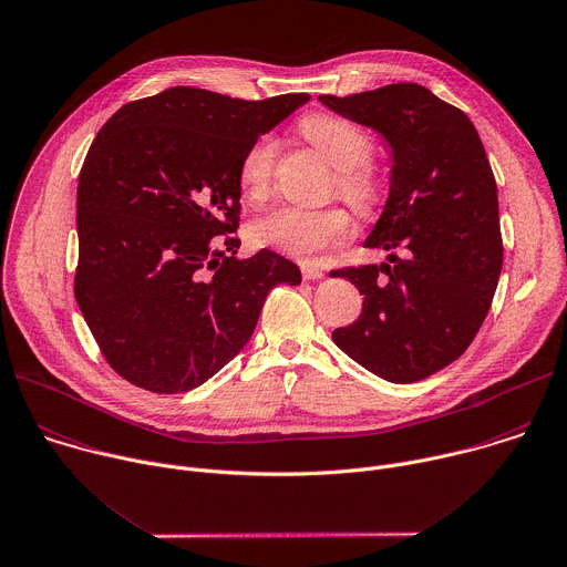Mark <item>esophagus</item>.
<instances>
[{"mask_svg": "<svg viewBox=\"0 0 567 567\" xmlns=\"http://www.w3.org/2000/svg\"><path fill=\"white\" fill-rule=\"evenodd\" d=\"M324 274L320 271V269H316V267H309V265H302V278L305 280H320Z\"/></svg>", "mask_w": 567, "mask_h": 567, "instance_id": "esophagus-1", "label": "esophagus"}]
</instances>
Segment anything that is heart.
<instances>
[{
    "mask_svg": "<svg viewBox=\"0 0 567 567\" xmlns=\"http://www.w3.org/2000/svg\"><path fill=\"white\" fill-rule=\"evenodd\" d=\"M300 131L309 144L336 168L338 192L360 212H369L381 196V186L367 166L373 144L355 124L318 113L309 115ZM278 146L271 137L254 142L240 159L238 184L247 200H262L276 171ZM351 234V216L344 209H305L278 207L251 225V240L258 247L282 251L298 260H313L322 249L344 240Z\"/></svg>",
    "mask_w": 567,
    "mask_h": 567,
    "instance_id": "b5f03b06",
    "label": "heart"
}]
</instances>
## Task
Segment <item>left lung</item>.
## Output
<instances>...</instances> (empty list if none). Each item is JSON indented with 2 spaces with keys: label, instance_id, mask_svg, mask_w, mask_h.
<instances>
[{
  "label": "left lung",
  "instance_id": "obj_1",
  "mask_svg": "<svg viewBox=\"0 0 567 567\" xmlns=\"http://www.w3.org/2000/svg\"><path fill=\"white\" fill-rule=\"evenodd\" d=\"M318 100L385 140L390 194L364 247L405 254H392V267L329 274L364 296L358 320L331 338L390 383L423 381L470 347L498 285V198L483 142L463 111L421 84Z\"/></svg>",
  "mask_w": 567,
  "mask_h": 567
}]
</instances>
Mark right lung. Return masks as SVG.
<instances>
[{
	"mask_svg": "<svg viewBox=\"0 0 567 567\" xmlns=\"http://www.w3.org/2000/svg\"><path fill=\"white\" fill-rule=\"evenodd\" d=\"M309 100L173 86L100 128L78 184L75 300L128 383L200 388L249 342L267 293L300 285L296 262L238 258L240 240L220 236L238 229L243 155Z\"/></svg>",
	"mask_w": 567,
	"mask_h": 567,
	"instance_id": "1",
	"label": "right lung"
}]
</instances>
